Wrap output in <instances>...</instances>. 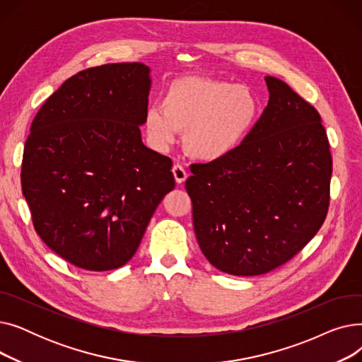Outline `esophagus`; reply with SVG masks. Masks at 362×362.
<instances>
[{
  "label": "esophagus",
  "mask_w": 362,
  "mask_h": 362,
  "mask_svg": "<svg viewBox=\"0 0 362 362\" xmlns=\"http://www.w3.org/2000/svg\"><path fill=\"white\" fill-rule=\"evenodd\" d=\"M171 171H173V176H175V179H176V182L180 185V183H183L185 180H186V177H187V171L183 168V165H180V164H175L173 165V168H171Z\"/></svg>",
  "instance_id": "obj_1"
}]
</instances>
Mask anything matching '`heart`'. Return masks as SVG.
<instances>
[{"mask_svg":"<svg viewBox=\"0 0 362 362\" xmlns=\"http://www.w3.org/2000/svg\"><path fill=\"white\" fill-rule=\"evenodd\" d=\"M259 116V103L246 86L202 76H182L170 82L161 105L145 114L149 138L157 146L185 133L187 154L205 163L224 160L245 142Z\"/></svg>","mask_w":362,"mask_h":362,"instance_id":"1","label":"heart"}]
</instances>
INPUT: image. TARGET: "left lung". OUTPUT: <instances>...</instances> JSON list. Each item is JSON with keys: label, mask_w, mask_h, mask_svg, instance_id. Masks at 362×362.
Returning a JSON list of instances; mask_svg holds the SVG:
<instances>
[{"label": "left lung", "mask_w": 362, "mask_h": 362, "mask_svg": "<svg viewBox=\"0 0 362 362\" xmlns=\"http://www.w3.org/2000/svg\"><path fill=\"white\" fill-rule=\"evenodd\" d=\"M265 83L269 104L248 138L224 160L192 164L186 180L199 248L233 276L288 262L329 211L332 154L320 114L283 81Z\"/></svg>", "instance_id": "1"}]
</instances>
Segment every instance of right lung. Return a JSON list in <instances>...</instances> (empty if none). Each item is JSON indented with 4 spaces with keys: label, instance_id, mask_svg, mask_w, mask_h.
Returning a JSON list of instances; mask_svg holds the SVG:
<instances>
[{
    "label": "right lung",
    "instance_id": "right-lung-1",
    "mask_svg": "<svg viewBox=\"0 0 362 362\" xmlns=\"http://www.w3.org/2000/svg\"><path fill=\"white\" fill-rule=\"evenodd\" d=\"M149 88L142 63L90 67L67 79L32 122L22 192L36 233L79 269L124 265L175 189L173 163L141 138Z\"/></svg>",
    "mask_w": 362,
    "mask_h": 362
}]
</instances>
